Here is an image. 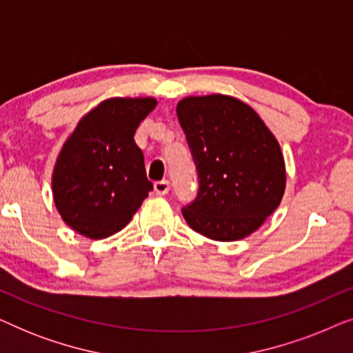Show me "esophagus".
<instances>
[{
    "mask_svg": "<svg viewBox=\"0 0 353 353\" xmlns=\"http://www.w3.org/2000/svg\"><path fill=\"white\" fill-rule=\"evenodd\" d=\"M154 190H156L159 196H165V194H168V190H170V181H168V180L156 181V185H154Z\"/></svg>",
    "mask_w": 353,
    "mask_h": 353,
    "instance_id": "1",
    "label": "esophagus"
}]
</instances>
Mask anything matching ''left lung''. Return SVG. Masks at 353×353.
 <instances>
[{
	"mask_svg": "<svg viewBox=\"0 0 353 353\" xmlns=\"http://www.w3.org/2000/svg\"><path fill=\"white\" fill-rule=\"evenodd\" d=\"M176 114L199 175L197 197L181 210L186 223L221 243L252 234L278 209L286 188L278 139L233 96H188Z\"/></svg>",
	"mask_w": 353,
	"mask_h": 353,
	"instance_id": "8db88e82",
	"label": "left lung"
}]
</instances>
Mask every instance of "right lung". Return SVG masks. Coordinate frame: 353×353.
<instances>
[{
	"instance_id": "1",
	"label": "right lung",
	"mask_w": 353,
	"mask_h": 353,
	"mask_svg": "<svg viewBox=\"0 0 353 353\" xmlns=\"http://www.w3.org/2000/svg\"><path fill=\"white\" fill-rule=\"evenodd\" d=\"M156 105L154 98L105 99L65 139L52 170V197L62 220L79 234H115L152 191L133 137Z\"/></svg>"
}]
</instances>
